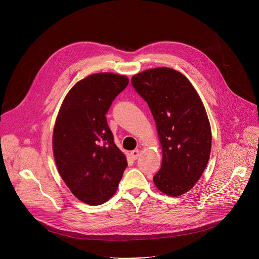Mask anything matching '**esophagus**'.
<instances>
[{
    "mask_svg": "<svg viewBox=\"0 0 259 259\" xmlns=\"http://www.w3.org/2000/svg\"><path fill=\"white\" fill-rule=\"evenodd\" d=\"M139 150H134V151H132L131 153H130V155H131V158L133 159V160H136L137 158H138V156H139Z\"/></svg>",
    "mask_w": 259,
    "mask_h": 259,
    "instance_id": "34e87169",
    "label": "esophagus"
}]
</instances>
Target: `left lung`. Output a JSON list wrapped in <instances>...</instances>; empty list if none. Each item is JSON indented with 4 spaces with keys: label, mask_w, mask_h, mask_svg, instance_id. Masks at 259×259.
<instances>
[{
    "label": "left lung",
    "mask_w": 259,
    "mask_h": 259,
    "mask_svg": "<svg viewBox=\"0 0 259 259\" xmlns=\"http://www.w3.org/2000/svg\"><path fill=\"white\" fill-rule=\"evenodd\" d=\"M147 102L162 145L158 190L176 197L189 192L202 176L211 152V128L204 104L191 82L169 67L146 69L131 79Z\"/></svg>",
    "instance_id": "8db88e82"
}]
</instances>
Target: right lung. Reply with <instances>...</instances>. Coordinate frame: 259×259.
<instances>
[{"label": "right lung", "instance_id": "right-lung-1", "mask_svg": "<svg viewBox=\"0 0 259 259\" xmlns=\"http://www.w3.org/2000/svg\"><path fill=\"white\" fill-rule=\"evenodd\" d=\"M128 83L125 76L94 73L69 90L59 109L52 140L55 163L72 195L86 204L112 198L127 167L105 115Z\"/></svg>", "mask_w": 259, "mask_h": 259}]
</instances>
